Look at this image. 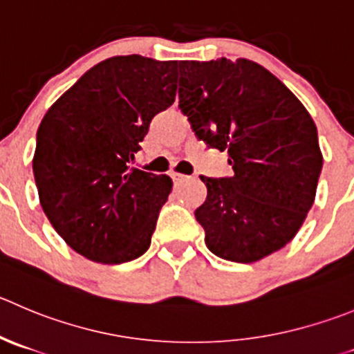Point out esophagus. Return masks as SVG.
<instances>
[{
  "instance_id": "esophagus-1",
  "label": "esophagus",
  "mask_w": 354,
  "mask_h": 354,
  "mask_svg": "<svg viewBox=\"0 0 354 354\" xmlns=\"http://www.w3.org/2000/svg\"><path fill=\"white\" fill-rule=\"evenodd\" d=\"M171 179H174L175 184H179V183H184V180L189 179V175H184V174H180V171H171Z\"/></svg>"
}]
</instances>
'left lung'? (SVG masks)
<instances>
[{
	"instance_id": "1",
	"label": "left lung",
	"mask_w": 354,
	"mask_h": 354,
	"mask_svg": "<svg viewBox=\"0 0 354 354\" xmlns=\"http://www.w3.org/2000/svg\"><path fill=\"white\" fill-rule=\"evenodd\" d=\"M179 107L196 136L227 151L234 174L201 180L194 217L208 250L225 261H261L294 240L316 196L323 156L311 114L261 64L183 60Z\"/></svg>"
}]
</instances>
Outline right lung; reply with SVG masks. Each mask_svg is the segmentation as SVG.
<instances>
[{
  "instance_id": "1",
  "label": "right lung",
  "mask_w": 354,
  "mask_h": 354,
  "mask_svg": "<svg viewBox=\"0 0 354 354\" xmlns=\"http://www.w3.org/2000/svg\"><path fill=\"white\" fill-rule=\"evenodd\" d=\"M177 60L118 55L86 71L46 111L32 158L39 203L83 257L121 264L149 248L168 175L130 167L177 92Z\"/></svg>"
}]
</instances>
